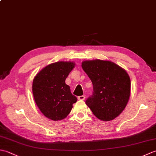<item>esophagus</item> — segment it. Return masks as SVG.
<instances>
[{"instance_id": "34e87169", "label": "esophagus", "mask_w": 156, "mask_h": 156, "mask_svg": "<svg viewBox=\"0 0 156 156\" xmlns=\"http://www.w3.org/2000/svg\"><path fill=\"white\" fill-rule=\"evenodd\" d=\"M85 98H86L85 96L82 95V96H79V97H78V100H80V101H84Z\"/></svg>"}]
</instances>
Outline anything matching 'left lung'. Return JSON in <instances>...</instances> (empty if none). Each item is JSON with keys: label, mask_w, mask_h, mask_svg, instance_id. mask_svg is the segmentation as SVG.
Returning <instances> with one entry per match:
<instances>
[{"label": "left lung", "mask_w": 156, "mask_h": 156, "mask_svg": "<svg viewBox=\"0 0 156 156\" xmlns=\"http://www.w3.org/2000/svg\"><path fill=\"white\" fill-rule=\"evenodd\" d=\"M82 67L93 87L86 104L98 119L112 120L121 113L128 102L131 90L128 74L115 63L100 59L84 61Z\"/></svg>", "instance_id": "1"}]
</instances>
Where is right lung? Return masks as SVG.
<instances>
[{"label":"right lung","mask_w":156,"mask_h":156,"mask_svg":"<svg viewBox=\"0 0 156 156\" xmlns=\"http://www.w3.org/2000/svg\"><path fill=\"white\" fill-rule=\"evenodd\" d=\"M73 62H59L49 64L36 75L32 90L35 103L46 117L54 121L66 118L77 98L65 83L74 67Z\"/></svg>","instance_id":"right-lung-1"}]
</instances>
